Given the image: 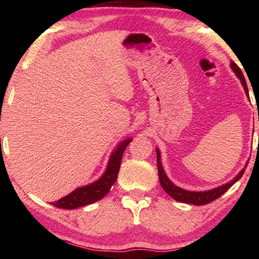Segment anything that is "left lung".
<instances>
[{
    "instance_id": "1",
    "label": "left lung",
    "mask_w": 259,
    "mask_h": 259,
    "mask_svg": "<svg viewBox=\"0 0 259 259\" xmlns=\"http://www.w3.org/2000/svg\"><path fill=\"white\" fill-rule=\"evenodd\" d=\"M231 67L233 71L235 72L236 75L241 80V83H242V85L244 88V91L247 96H249V91H248V87H247V83H245V78L243 76L242 72H241V69L239 68L238 65H236L234 61H232L231 63ZM156 161H157V171H159V181L160 184L163 190L168 193V194L174 198L176 201H179V202H183V203H190V204H195V205H203V204H207L212 202L213 200L218 199L219 196H222L224 193L229 190V188L235 184L236 182L239 181V179L242 177V175L244 174V169H242L240 171V174L236 176L233 181H231L230 183L225 184V185L223 186H219L217 188H213L211 191H205V192H191V191H186V190H183V188L178 187L176 185H174V184L169 181V178L166 177V175L164 172L163 168H162V164H161V159H160V152L159 150H156Z\"/></svg>"
}]
</instances>
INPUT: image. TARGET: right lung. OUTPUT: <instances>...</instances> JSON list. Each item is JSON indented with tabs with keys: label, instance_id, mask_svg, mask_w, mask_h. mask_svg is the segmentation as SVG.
<instances>
[{
	"label": "right lung",
	"instance_id": "add662e5",
	"mask_svg": "<svg viewBox=\"0 0 259 259\" xmlns=\"http://www.w3.org/2000/svg\"><path fill=\"white\" fill-rule=\"evenodd\" d=\"M131 139H125L124 142L120 144L119 147L116 148V151L112 154L111 159H109L106 171H105V174L97 182L90 184L88 186L76 188L75 191L72 192L71 194L66 195L65 198L56 201V202H51L52 205L63 209H75L78 207H83V205L94 203L96 201L103 199L116 181L117 174H119L120 170L122 156H123V152L125 147L129 145Z\"/></svg>",
	"mask_w": 259,
	"mask_h": 259
}]
</instances>
